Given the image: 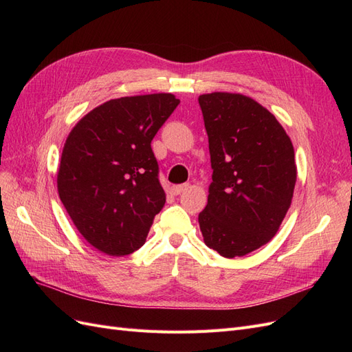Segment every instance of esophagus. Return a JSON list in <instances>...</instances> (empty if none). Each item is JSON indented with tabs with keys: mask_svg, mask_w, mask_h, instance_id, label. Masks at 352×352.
<instances>
[{
	"mask_svg": "<svg viewBox=\"0 0 352 352\" xmlns=\"http://www.w3.org/2000/svg\"><path fill=\"white\" fill-rule=\"evenodd\" d=\"M189 188V185L188 184H182V185H175L173 188H172V192H173V195H179V194H182V192H185V190Z\"/></svg>",
	"mask_w": 352,
	"mask_h": 352,
	"instance_id": "esophagus-1",
	"label": "esophagus"
}]
</instances>
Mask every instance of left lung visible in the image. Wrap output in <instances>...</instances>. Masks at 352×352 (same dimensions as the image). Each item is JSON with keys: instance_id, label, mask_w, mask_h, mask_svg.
I'll use <instances>...</instances> for the list:
<instances>
[{"instance_id": "8db88e82", "label": "left lung", "mask_w": 352, "mask_h": 352, "mask_svg": "<svg viewBox=\"0 0 352 352\" xmlns=\"http://www.w3.org/2000/svg\"><path fill=\"white\" fill-rule=\"evenodd\" d=\"M198 102L212 168L199 229L207 247L242 257L276 235L291 207L294 146L276 117L250 97L212 92Z\"/></svg>"}]
</instances>
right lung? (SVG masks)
<instances>
[{"label":"right lung","mask_w":352,"mask_h":352,"mask_svg":"<svg viewBox=\"0 0 352 352\" xmlns=\"http://www.w3.org/2000/svg\"><path fill=\"white\" fill-rule=\"evenodd\" d=\"M172 94L110 100L69 133L60 160V199L80 235L122 257L145 243L166 194L151 141L179 105Z\"/></svg>","instance_id":"obj_1"}]
</instances>
